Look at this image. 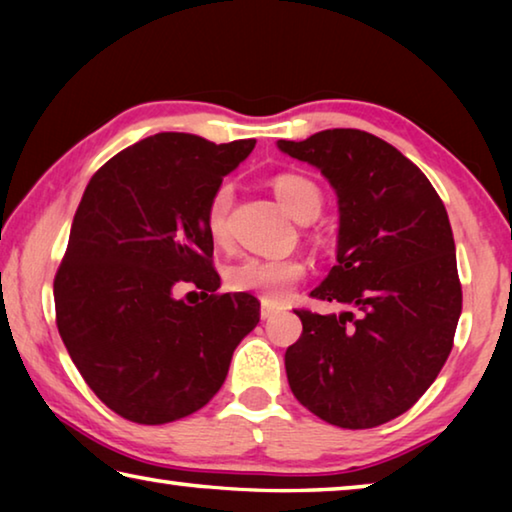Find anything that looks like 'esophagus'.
Instances as JSON below:
<instances>
[{
  "instance_id": "34e87169",
  "label": "esophagus",
  "mask_w": 512,
  "mask_h": 512,
  "mask_svg": "<svg viewBox=\"0 0 512 512\" xmlns=\"http://www.w3.org/2000/svg\"><path fill=\"white\" fill-rule=\"evenodd\" d=\"M275 314H280V307L277 305H273V302H262V309H259V316H262L264 320H268V318H273Z\"/></svg>"
}]
</instances>
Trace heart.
Masks as SVG:
<instances>
[{"label": "heart", "instance_id": "b5f03b06", "mask_svg": "<svg viewBox=\"0 0 512 512\" xmlns=\"http://www.w3.org/2000/svg\"><path fill=\"white\" fill-rule=\"evenodd\" d=\"M273 194L282 210L298 223L314 221L323 207V192L314 180L298 173H280L273 178ZM232 205V185L223 183L214 189V194L205 210L207 235L216 246H225L230 239L228 212ZM305 264L296 257H246L228 268V284L235 291L257 293L262 300L280 302L291 293L293 284L305 277Z\"/></svg>", "mask_w": 512, "mask_h": 512}]
</instances>
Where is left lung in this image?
<instances>
[{
	"mask_svg": "<svg viewBox=\"0 0 512 512\" xmlns=\"http://www.w3.org/2000/svg\"><path fill=\"white\" fill-rule=\"evenodd\" d=\"M277 149L316 167L339 198L336 266L311 296L343 309L296 311L289 386L320 420L379 427L420 400L452 352L463 293L447 210L409 158L357 128Z\"/></svg>",
	"mask_w": 512,
	"mask_h": 512,
	"instance_id": "left-lung-1",
	"label": "left lung"
}]
</instances>
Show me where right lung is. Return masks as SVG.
I'll use <instances>...</instances> for the list:
<instances>
[{
    "instance_id": "obj_1",
    "label": "right lung",
    "mask_w": 512,
    "mask_h": 512,
    "mask_svg": "<svg viewBox=\"0 0 512 512\" xmlns=\"http://www.w3.org/2000/svg\"><path fill=\"white\" fill-rule=\"evenodd\" d=\"M253 149L255 140L158 133L85 187L54 280L56 325L94 395L121 418L164 424L203 409L259 323L250 293H216L205 228L214 189ZM180 281L204 300L173 297Z\"/></svg>"
}]
</instances>
